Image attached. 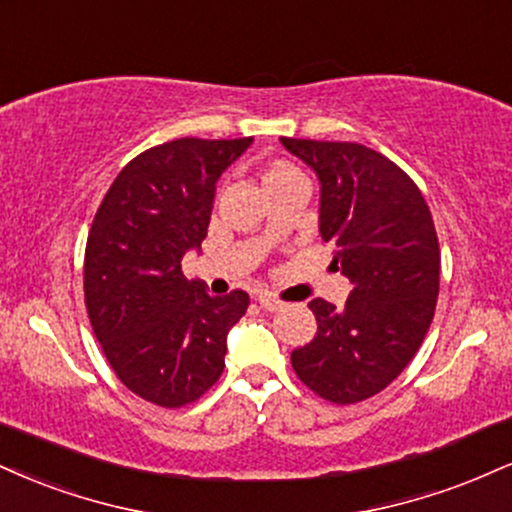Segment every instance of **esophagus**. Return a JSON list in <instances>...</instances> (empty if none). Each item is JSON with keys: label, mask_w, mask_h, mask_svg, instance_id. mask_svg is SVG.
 <instances>
[{"label": "esophagus", "mask_w": 512, "mask_h": 512, "mask_svg": "<svg viewBox=\"0 0 512 512\" xmlns=\"http://www.w3.org/2000/svg\"><path fill=\"white\" fill-rule=\"evenodd\" d=\"M257 303H260L262 310H267V312H276L283 305L281 300L274 298L272 293H260V295H257Z\"/></svg>", "instance_id": "obj_1"}]
</instances>
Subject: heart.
I'll use <instances>...</instances> for the list:
<instances>
[{
	"instance_id": "obj_1",
	"label": "heart",
	"mask_w": 512,
	"mask_h": 512,
	"mask_svg": "<svg viewBox=\"0 0 512 512\" xmlns=\"http://www.w3.org/2000/svg\"><path fill=\"white\" fill-rule=\"evenodd\" d=\"M303 176L298 169L291 162H283V159H274V162H269L267 166L262 169L260 174V181H262V188L272 186V183H279V181H288V178H298Z\"/></svg>"
}]
</instances>
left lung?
<instances>
[{"label": "left lung", "instance_id": "left-lung-1", "mask_svg": "<svg viewBox=\"0 0 512 512\" xmlns=\"http://www.w3.org/2000/svg\"><path fill=\"white\" fill-rule=\"evenodd\" d=\"M317 171L319 233L353 283L346 305L315 298L317 336L291 365L310 391L336 405L384 391L420 350L439 298L441 250L415 181L360 143L281 138Z\"/></svg>", "mask_w": 512, "mask_h": 512}]
</instances>
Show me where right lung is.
Segmentation results:
<instances>
[{
	"label": "right lung",
	"mask_w": 512,
	"mask_h": 512,
	"mask_svg": "<svg viewBox=\"0 0 512 512\" xmlns=\"http://www.w3.org/2000/svg\"><path fill=\"white\" fill-rule=\"evenodd\" d=\"M252 138H178L131 159L104 195L85 245V307L121 384L183 408L224 372L226 334L248 310L245 291L209 295L183 276L200 248L214 190Z\"/></svg>",
	"instance_id": "obj_1"
}]
</instances>
